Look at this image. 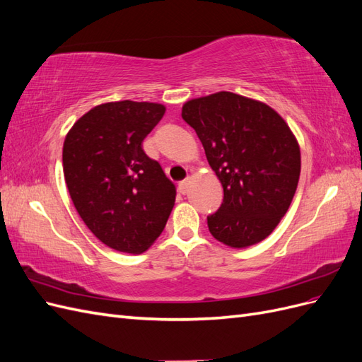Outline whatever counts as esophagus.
Wrapping results in <instances>:
<instances>
[{"label": "esophagus", "mask_w": 362, "mask_h": 362, "mask_svg": "<svg viewBox=\"0 0 362 362\" xmlns=\"http://www.w3.org/2000/svg\"><path fill=\"white\" fill-rule=\"evenodd\" d=\"M189 184H190V178H185L184 181H181L180 184H178V190L182 193V194H185L189 192Z\"/></svg>", "instance_id": "esophagus-1"}]
</instances>
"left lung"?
Wrapping results in <instances>:
<instances>
[{
  "label": "left lung",
  "mask_w": 362,
  "mask_h": 362,
  "mask_svg": "<svg viewBox=\"0 0 362 362\" xmlns=\"http://www.w3.org/2000/svg\"><path fill=\"white\" fill-rule=\"evenodd\" d=\"M181 116L223 187L221 208L206 217L211 235L234 249L262 242L299 182L300 148L288 124L270 105L233 92L194 98Z\"/></svg>",
  "instance_id": "left-lung-1"
}]
</instances>
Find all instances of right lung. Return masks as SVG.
<instances>
[{"instance_id": "add662e5", "label": "right lung", "mask_w": 362, "mask_h": 362, "mask_svg": "<svg viewBox=\"0 0 362 362\" xmlns=\"http://www.w3.org/2000/svg\"><path fill=\"white\" fill-rule=\"evenodd\" d=\"M166 107L115 101L93 107L68 131L63 173L76 213L104 245L141 254L166 226L175 185L141 141Z\"/></svg>"}]
</instances>
